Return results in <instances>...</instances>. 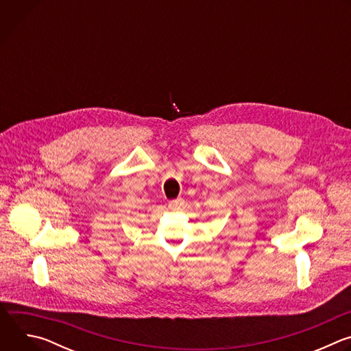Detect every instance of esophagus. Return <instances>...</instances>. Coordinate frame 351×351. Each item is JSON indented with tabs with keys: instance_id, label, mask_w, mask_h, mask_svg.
Returning <instances> with one entry per match:
<instances>
[{
	"instance_id": "obj_1",
	"label": "esophagus",
	"mask_w": 351,
	"mask_h": 351,
	"mask_svg": "<svg viewBox=\"0 0 351 351\" xmlns=\"http://www.w3.org/2000/svg\"><path fill=\"white\" fill-rule=\"evenodd\" d=\"M183 198H175V199H171V202H169V208L171 210H180L182 207H183Z\"/></svg>"
}]
</instances>
